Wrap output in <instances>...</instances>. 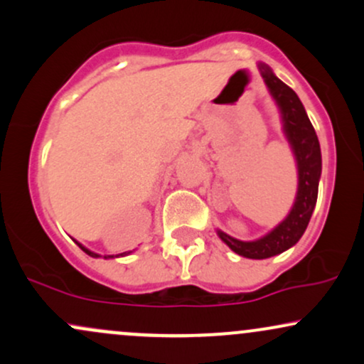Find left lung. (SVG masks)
Returning <instances> with one entry per match:
<instances>
[{
  "instance_id": "1",
  "label": "left lung",
  "mask_w": 364,
  "mask_h": 364,
  "mask_svg": "<svg viewBox=\"0 0 364 364\" xmlns=\"http://www.w3.org/2000/svg\"><path fill=\"white\" fill-rule=\"evenodd\" d=\"M260 75L266 81L269 92L276 100L283 117V129L296 158L298 192L289 215L266 237L254 242H242L218 230V235L235 254L247 259H267L288 250L305 233L306 226L317 204L318 181L322 173V155L318 138L315 134L305 107L296 93L283 83L266 64H259Z\"/></svg>"
}]
</instances>
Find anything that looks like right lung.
<instances>
[{
  "label": "right lung",
  "instance_id": "right-lung-1",
  "mask_svg": "<svg viewBox=\"0 0 364 364\" xmlns=\"http://www.w3.org/2000/svg\"><path fill=\"white\" fill-rule=\"evenodd\" d=\"M76 243H78V242H76ZM78 245H80V249L85 252V254H88V255H90V257H100V255L95 254V252H92V250H88V249H85V247L81 245V243H78ZM121 255H127V254H126V252H124V254H121ZM109 257H114V255H107L105 259H109ZM115 257H117V255H115Z\"/></svg>",
  "mask_w": 364,
  "mask_h": 364
}]
</instances>
